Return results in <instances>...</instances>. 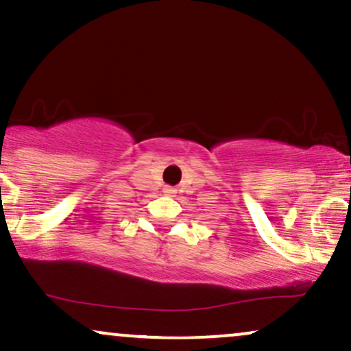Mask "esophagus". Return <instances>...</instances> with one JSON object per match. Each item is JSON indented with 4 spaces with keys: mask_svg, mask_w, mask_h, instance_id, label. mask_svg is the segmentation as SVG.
I'll list each match as a JSON object with an SVG mask.
<instances>
[{
    "mask_svg": "<svg viewBox=\"0 0 351 351\" xmlns=\"http://www.w3.org/2000/svg\"><path fill=\"white\" fill-rule=\"evenodd\" d=\"M164 193H166V195H174L176 191L172 187H169V185H166V187H164Z\"/></svg>",
    "mask_w": 351,
    "mask_h": 351,
    "instance_id": "obj_1",
    "label": "esophagus"
}]
</instances>
